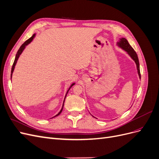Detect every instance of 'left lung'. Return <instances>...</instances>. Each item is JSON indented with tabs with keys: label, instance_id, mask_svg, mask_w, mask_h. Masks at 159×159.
<instances>
[{
	"label": "left lung",
	"instance_id": "left-lung-1",
	"mask_svg": "<svg viewBox=\"0 0 159 159\" xmlns=\"http://www.w3.org/2000/svg\"><path fill=\"white\" fill-rule=\"evenodd\" d=\"M117 45L121 47L123 50H124L125 52H127V54L131 56V58L134 61L135 64L137 65V72L139 76V78H141V73H140V68H139V58L137 53L133 50V48L129 44L128 41L125 38H120V40L117 42Z\"/></svg>",
	"mask_w": 159,
	"mask_h": 159
}]
</instances>
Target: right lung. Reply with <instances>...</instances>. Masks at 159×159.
I'll list each match as a JSON object with an SVG mask.
<instances>
[{
  "label": "right lung",
  "instance_id": "add662e5",
  "mask_svg": "<svg viewBox=\"0 0 159 159\" xmlns=\"http://www.w3.org/2000/svg\"><path fill=\"white\" fill-rule=\"evenodd\" d=\"M35 36H36V34H34L32 35V36L31 37V38H30L29 39H28L26 42H25L23 43V44L20 47V48H19V50H18V52H17V53H16V57H15V60H14V63H13V65H12V70H11V78H12V73H13V71H14V68H15V66H16V62H17V60H18V57H19V56H20V55L22 54V52H23V50H25V48H26V46L28 45V44H29L33 40V39H34V38L35 37ZM75 84V83H74V84H72L71 85V86L70 87V88L68 89V91H67V93H66V96H65V98H64V103H63V105H62V108H61V109L60 110V111L57 113L56 115H55L54 117H56V116H57V115H59L60 113H61V112L62 111V109H63V107H64V101H65V99H66V95H67V93H68V91H69V90L70 89V88L72 87V86H73ZM52 117V118H53ZM52 119V118H51Z\"/></svg>",
  "mask_w": 159,
  "mask_h": 159
}]
</instances>
